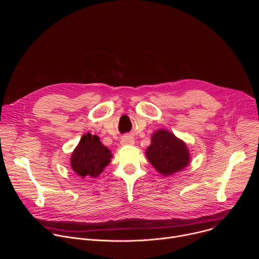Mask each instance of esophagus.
<instances>
[{"mask_svg": "<svg viewBox=\"0 0 259 259\" xmlns=\"http://www.w3.org/2000/svg\"><path fill=\"white\" fill-rule=\"evenodd\" d=\"M122 144H124V145H132V144H134V139H133V137H131V136H124L123 138H122Z\"/></svg>", "mask_w": 259, "mask_h": 259, "instance_id": "obj_1", "label": "esophagus"}]
</instances>
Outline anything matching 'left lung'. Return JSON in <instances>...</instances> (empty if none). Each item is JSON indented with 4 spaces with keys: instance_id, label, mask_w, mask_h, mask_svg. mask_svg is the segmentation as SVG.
I'll use <instances>...</instances> for the list:
<instances>
[{
    "instance_id": "8db88e82",
    "label": "left lung",
    "mask_w": 259,
    "mask_h": 259,
    "mask_svg": "<svg viewBox=\"0 0 259 259\" xmlns=\"http://www.w3.org/2000/svg\"><path fill=\"white\" fill-rule=\"evenodd\" d=\"M150 163L163 175H171L187 167L189 150L183 141L166 130H159L152 137V144L145 152Z\"/></svg>"
}]
</instances>
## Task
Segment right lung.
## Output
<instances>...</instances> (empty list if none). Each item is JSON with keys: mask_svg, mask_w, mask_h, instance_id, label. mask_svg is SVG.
<instances>
[{"mask_svg": "<svg viewBox=\"0 0 259 259\" xmlns=\"http://www.w3.org/2000/svg\"><path fill=\"white\" fill-rule=\"evenodd\" d=\"M109 150L104 146L98 136L87 133L81 138L70 158L72 170L84 177H97L110 162Z\"/></svg>", "mask_w": 259, "mask_h": 259, "instance_id": "add662e5", "label": "right lung"}]
</instances>
